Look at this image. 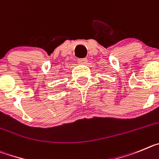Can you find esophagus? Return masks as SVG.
Here are the masks:
<instances>
[{"mask_svg": "<svg viewBox=\"0 0 159 159\" xmlns=\"http://www.w3.org/2000/svg\"><path fill=\"white\" fill-rule=\"evenodd\" d=\"M88 62V59L87 58H81V59L78 60V63L79 65H86Z\"/></svg>", "mask_w": 159, "mask_h": 159, "instance_id": "34e87169", "label": "esophagus"}]
</instances>
